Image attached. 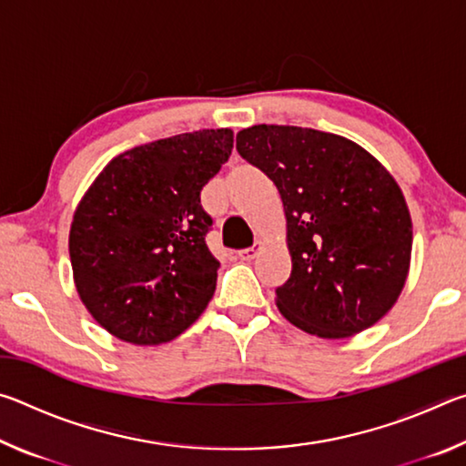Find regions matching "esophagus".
I'll use <instances>...</instances> for the list:
<instances>
[{
    "instance_id": "obj_1",
    "label": "esophagus",
    "mask_w": 466,
    "mask_h": 466,
    "mask_svg": "<svg viewBox=\"0 0 466 466\" xmlns=\"http://www.w3.org/2000/svg\"><path fill=\"white\" fill-rule=\"evenodd\" d=\"M258 248H261V242H255V244H252V247L238 250V258H242V261H252V258L257 257Z\"/></svg>"
}]
</instances>
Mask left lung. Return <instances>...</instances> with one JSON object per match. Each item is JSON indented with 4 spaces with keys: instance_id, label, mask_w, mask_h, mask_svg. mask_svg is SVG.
<instances>
[{
    "instance_id": "1",
    "label": "left lung",
    "mask_w": 466,
    "mask_h": 466,
    "mask_svg": "<svg viewBox=\"0 0 466 466\" xmlns=\"http://www.w3.org/2000/svg\"><path fill=\"white\" fill-rule=\"evenodd\" d=\"M236 149L269 177L288 219L291 273L275 289L291 325L322 339L372 327L411 261V216L386 168L353 141L294 125H252Z\"/></svg>"
}]
</instances>
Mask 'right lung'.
Listing matches in <instances>:
<instances>
[{
  "label": "right lung",
  "mask_w": 466,
  "mask_h": 466,
  "mask_svg": "<svg viewBox=\"0 0 466 466\" xmlns=\"http://www.w3.org/2000/svg\"><path fill=\"white\" fill-rule=\"evenodd\" d=\"M230 129L180 133L110 160L69 230L76 289L110 335L133 345L172 341L201 317L219 261L201 188L228 162Z\"/></svg>",
  "instance_id": "right-lung-1"
}]
</instances>
